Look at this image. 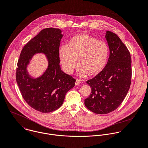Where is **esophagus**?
<instances>
[{
	"mask_svg": "<svg viewBox=\"0 0 148 148\" xmlns=\"http://www.w3.org/2000/svg\"><path fill=\"white\" fill-rule=\"evenodd\" d=\"M75 85H76V86H79V85H80V80H76V82H75Z\"/></svg>",
	"mask_w": 148,
	"mask_h": 148,
	"instance_id": "34e87169",
	"label": "esophagus"
}]
</instances>
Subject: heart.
I'll return each mask as SVG.
<instances>
[{"mask_svg": "<svg viewBox=\"0 0 148 148\" xmlns=\"http://www.w3.org/2000/svg\"><path fill=\"white\" fill-rule=\"evenodd\" d=\"M108 56L107 44L87 33L73 36L66 46L61 47L58 50L59 61L64 71L72 74L77 59V74L80 77L100 73L107 64Z\"/></svg>", "mask_w": 148, "mask_h": 148, "instance_id": "b5f03b06", "label": "heart"}]
</instances>
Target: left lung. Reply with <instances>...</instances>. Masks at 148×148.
Listing matches in <instances>:
<instances>
[{
    "instance_id": "obj_1",
    "label": "left lung",
    "mask_w": 148,
    "mask_h": 148,
    "mask_svg": "<svg viewBox=\"0 0 148 148\" xmlns=\"http://www.w3.org/2000/svg\"><path fill=\"white\" fill-rule=\"evenodd\" d=\"M110 56L103 70L87 81L91 94L84 100L86 107L95 114L116 110L126 97L131 84L132 60L129 51L119 37L106 31Z\"/></svg>"
}]
</instances>
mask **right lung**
<instances>
[{"instance_id": "right-lung-1", "label": "right lung", "mask_w": 148, "mask_h": 148, "mask_svg": "<svg viewBox=\"0 0 148 148\" xmlns=\"http://www.w3.org/2000/svg\"><path fill=\"white\" fill-rule=\"evenodd\" d=\"M59 29L41 30L22 50L18 61L16 80L22 96L33 108L47 113L60 108L66 92L72 88L76 80L60 68L58 50L63 37ZM46 54L49 66L44 73L34 78L28 74L27 66L34 55Z\"/></svg>"}]
</instances>
